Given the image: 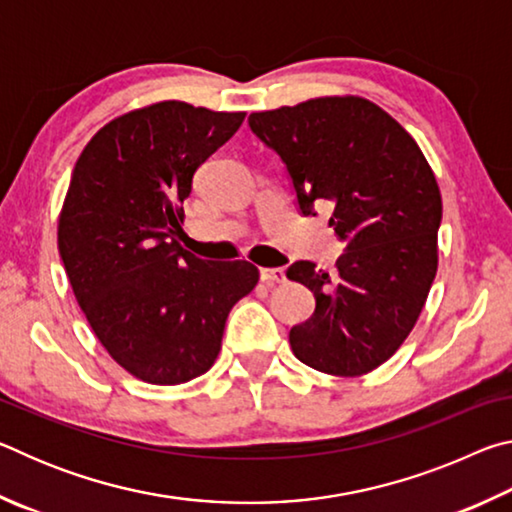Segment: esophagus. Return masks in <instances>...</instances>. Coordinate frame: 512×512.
Returning a JSON list of instances; mask_svg holds the SVG:
<instances>
[{"label":"esophagus","instance_id":"34e87169","mask_svg":"<svg viewBox=\"0 0 512 512\" xmlns=\"http://www.w3.org/2000/svg\"><path fill=\"white\" fill-rule=\"evenodd\" d=\"M259 277H262V282L266 284H280L287 280V273H284V268H262Z\"/></svg>","mask_w":512,"mask_h":512}]
</instances>
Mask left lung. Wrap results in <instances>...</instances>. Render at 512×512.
Listing matches in <instances>:
<instances>
[{
    "label": "left lung",
    "instance_id": "obj_1",
    "mask_svg": "<svg viewBox=\"0 0 512 512\" xmlns=\"http://www.w3.org/2000/svg\"><path fill=\"white\" fill-rule=\"evenodd\" d=\"M248 124L287 164L300 212L334 205L329 225L345 241L332 275L289 266L316 298L311 318L291 327V350L318 372L366 375L411 334L436 277V176L386 110L352 94L253 112Z\"/></svg>",
    "mask_w": 512,
    "mask_h": 512
}]
</instances>
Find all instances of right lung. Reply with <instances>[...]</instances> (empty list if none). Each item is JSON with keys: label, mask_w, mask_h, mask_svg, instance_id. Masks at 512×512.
<instances>
[{"label": "right lung", "mask_w": 512, "mask_h": 512, "mask_svg": "<svg viewBox=\"0 0 512 512\" xmlns=\"http://www.w3.org/2000/svg\"><path fill=\"white\" fill-rule=\"evenodd\" d=\"M246 112L160 101L97 131L76 160L58 216V250L103 348L158 386L196 379L219 357L230 309L257 266L205 262L178 246L194 173Z\"/></svg>", "instance_id": "obj_1"}]
</instances>
